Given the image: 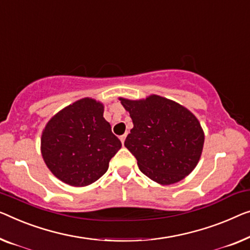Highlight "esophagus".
Returning a JSON list of instances; mask_svg holds the SVG:
<instances>
[{
	"label": "esophagus",
	"instance_id": "34e87169",
	"mask_svg": "<svg viewBox=\"0 0 250 250\" xmlns=\"http://www.w3.org/2000/svg\"><path fill=\"white\" fill-rule=\"evenodd\" d=\"M125 137H126V135H125H125H122V136H120V140H121V143H122V145H124V144H125Z\"/></svg>",
	"mask_w": 250,
	"mask_h": 250
}]
</instances>
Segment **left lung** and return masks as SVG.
<instances>
[{"instance_id":"obj_1","label":"left lung","mask_w":250,"mask_h":250,"mask_svg":"<svg viewBox=\"0 0 250 250\" xmlns=\"http://www.w3.org/2000/svg\"><path fill=\"white\" fill-rule=\"evenodd\" d=\"M120 101L133 124L125 146L136 157L141 172L162 185L188 176L199 163L204 144L195 115L159 95L137 101L120 98Z\"/></svg>"}]
</instances>
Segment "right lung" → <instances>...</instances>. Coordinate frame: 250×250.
Returning <instances> with one entry per match:
<instances>
[{
	"label": "right lung",
	"mask_w": 250,
	"mask_h": 250,
	"mask_svg": "<svg viewBox=\"0 0 250 250\" xmlns=\"http://www.w3.org/2000/svg\"><path fill=\"white\" fill-rule=\"evenodd\" d=\"M101 102L85 98L59 111L42 136V154L56 177L72 186H86L109 168L121 141L103 118Z\"/></svg>",
	"instance_id": "obj_1"
}]
</instances>
